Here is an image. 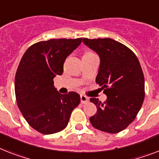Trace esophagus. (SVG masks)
Instances as JSON below:
<instances>
[{"label": "esophagus", "instance_id": "obj_1", "mask_svg": "<svg viewBox=\"0 0 159 159\" xmlns=\"http://www.w3.org/2000/svg\"><path fill=\"white\" fill-rule=\"evenodd\" d=\"M80 101H81V103H82V104H86V103H88V102H89V99L88 97H86V96L80 95Z\"/></svg>", "mask_w": 159, "mask_h": 159}]
</instances>
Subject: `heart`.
<instances>
[{
  "label": "heart",
  "instance_id": "obj_1",
  "mask_svg": "<svg viewBox=\"0 0 159 159\" xmlns=\"http://www.w3.org/2000/svg\"><path fill=\"white\" fill-rule=\"evenodd\" d=\"M91 53H93L92 52H87V53H85L84 55H87V54H91Z\"/></svg>",
  "mask_w": 159,
  "mask_h": 159
}]
</instances>
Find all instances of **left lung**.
<instances>
[{"label":"left lung","instance_id":"8db88e82","mask_svg":"<svg viewBox=\"0 0 159 159\" xmlns=\"http://www.w3.org/2000/svg\"><path fill=\"white\" fill-rule=\"evenodd\" d=\"M83 42L100 57L96 83L107 96L104 103L96 98L90 99L98 109L89 119L90 123L102 132L118 133L136 119L145 99L141 64L129 48L111 38H84Z\"/></svg>","mask_w":159,"mask_h":159}]
</instances>
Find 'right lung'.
I'll return each mask as SVG.
<instances>
[{"mask_svg":"<svg viewBox=\"0 0 159 159\" xmlns=\"http://www.w3.org/2000/svg\"><path fill=\"white\" fill-rule=\"evenodd\" d=\"M82 40L77 38L37 42L27 48L19 62L14 84L17 104L28 124L42 134L63 130L72 111L80 102L77 93H59L53 86V78L63 73L66 58Z\"/></svg>","mask_w":159,"mask_h":159,"instance_id":"obj_1","label":"right lung"}]
</instances>
